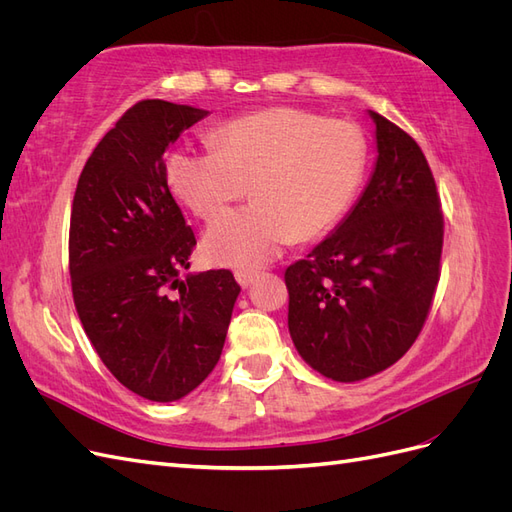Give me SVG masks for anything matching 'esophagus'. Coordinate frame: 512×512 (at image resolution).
Wrapping results in <instances>:
<instances>
[{
	"mask_svg": "<svg viewBox=\"0 0 512 512\" xmlns=\"http://www.w3.org/2000/svg\"><path fill=\"white\" fill-rule=\"evenodd\" d=\"M256 277H258V273L252 269H237L235 271V280L239 282L241 288H250L256 282Z\"/></svg>",
	"mask_w": 512,
	"mask_h": 512,
	"instance_id": "obj_1",
	"label": "esophagus"
}]
</instances>
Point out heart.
<instances>
[{
  "label": "heart",
  "instance_id": "heart-1",
  "mask_svg": "<svg viewBox=\"0 0 512 512\" xmlns=\"http://www.w3.org/2000/svg\"><path fill=\"white\" fill-rule=\"evenodd\" d=\"M213 143L175 147L164 166L170 190L207 222L252 183L254 203L207 230L203 250L215 265L258 269L297 237L324 235L344 218L365 177L361 128L301 108L232 119L213 132Z\"/></svg>",
  "mask_w": 512,
  "mask_h": 512
}]
</instances>
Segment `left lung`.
<instances>
[{
	"label": "left lung",
	"mask_w": 512,
	"mask_h": 512,
	"mask_svg": "<svg viewBox=\"0 0 512 512\" xmlns=\"http://www.w3.org/2000/svg\"><path fill=\"white\" fill-rule=\"evenodd\" d=\"M369 117L378 160L365 192L284 275L294 348L337 382L397 363L421 333L440 280L444 218L431 168L408 132Z\"/></svg>",
	"instance_id": "obj_1"
}]
</instances>
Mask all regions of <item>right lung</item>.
<instances>
[{"label": "right lung", "mask_w": 512, "mask_h": 512, "mask_svg": "<svg viewBox=\"0 0 512 512\" xmlns=\"http://www.w3.org/2000/svg\"><path fill=\"white\" fill-rule=\"evenodd\" d=\"M203 117L136 102L85 162L72 200L76 314L106 369L151 401L181 399L211 374L241 292L228 269L179 277L196 237L168 190L164 151Z\"/></svg>", "instance_id": "obj_1"}]
</instances>
